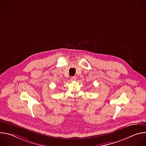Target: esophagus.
Here are the masks:
<instances>
[{"instance_id": "esophagus-1", "label": "esophagus", "mask_w": 146, "mask_h": 146, "mask_svg": "<svg viewBox=\"0 0 146 146\" xmlns=\"http://www.w3.org/2000/svg\"><path fill=\"white\" fill-rule=\"evenodd\" d=\"M70 80H71V81H76V77H74V76L70 78Z\"/></svg>"}]
</instances>
